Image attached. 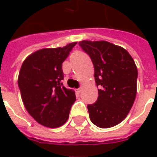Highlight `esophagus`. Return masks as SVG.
I'll return each instance as SVG.
<instances>
[{
    "mask_svg": "<svg viewBox=\"0 0 157 157\" xmlns=\"http://www.w3.org/2000/svg\"><path fill=\"white\" fill-rule=\"evenodd\" d=\"M76 92H79V93H80V92H82V87H80V88L76 89Z\"/></svg>",
    "mask_w": 157,
    "mask_h": 157,
    "instance_id": "1",
    "label": "esophagus"
}]
</instances>
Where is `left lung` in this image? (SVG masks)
Segmentation results:
<instances>
[{"mask_svg":"<svg viewBox=\"0 0 157 157\" xmlns=\"http://www.w3.org/2000/svg\"><path fill=\"white\" fill-rule=\"evenodd\" d=\"M94 66L98 98L87 105L91 121L99 128L113 127L130 111L137 92L138 71L128 52L107 41L79 42Z\"/></svg>","mask_w":157,"mask_h":157,"instance_id":"left-lung-1","label":"left lung"}]
</instances>
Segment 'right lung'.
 I'll list each match as a JSON object with an SVG mask.
<instances>
[{"instance_id":"obj_1","label":"right lung","mask_w":157,"mask_h":157,"mask_svg":"<svg viewBox=\"0 0 157 157\" xmlns=\"http://www.w3.org/2000/svg\"><path fill=\"white\" fill-rule=\"evenodd\" d=\"M77 43L42 48L29 55L18 75V86L25 109L40 124L58 128L67 121L75 101V92L65 88L62 63Z\"/></svg>"}]
</instances>
